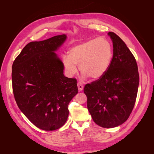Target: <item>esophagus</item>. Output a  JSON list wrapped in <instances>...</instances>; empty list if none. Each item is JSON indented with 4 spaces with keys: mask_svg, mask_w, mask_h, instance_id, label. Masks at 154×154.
Returning <instances> with one entry per match:
<instances>
[{
    "mask_svg": "<svg viewBox=\"0 0 154 154\" xmlns=\"http://www.w3.org/2000/svg\"><path fill=\"white\" fill-rule=\"evenodd\" d=\"M78 88L79 91H82L83 88V85L82 82H78Z\"/></svg>",
    "mask_w": 154,
    "mask_h": 154,
    "instance_id": "esophagus-1",
    "label": "esophagus"
}]
</instances>
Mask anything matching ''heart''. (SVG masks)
I'll use <instances>...</instances> for the list:
<instances>
[{
	"label": "heart",
	"mask_w": 154,
	"mask_h": 154,
	"mask_svg": "<svg viewBox=\"0 0 154 154\" xmlns=\"http://www.w3.org/2000/svg\"><path fill=\"white\" fill-rule=\"evenodd\" d=\"M112 57L113 46L110 40L99 37L73 46L68 57H63V64L70 76L77 72V65L83 76L96 80L108 71Z\"/></svg>",
	"instance_id": "1"
}]
</instances>
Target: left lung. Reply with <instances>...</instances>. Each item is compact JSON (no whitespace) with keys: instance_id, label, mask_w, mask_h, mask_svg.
<instances>
[{"instance_id":"obj_1","label":"left lung","mask_w":154,"mask_h":154,"mask_svg":"<svg viewBox=\"0 0 154 154\" xmlns=\"http://www.w3.org/2000/svg\"><path fill=\"white\" fill-rule=\"evenodd\" d=\"M113 57L101 78L85 85L87 109L93 121L103 128H114L128 119L137 94L139 76L136 60L127 45L113 32Z\"/></svg>"}]
</instances>
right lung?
Masks as SVG:
<instances>
[{
	"label": "right lung",
	"mask_w": 154,
	"mask_h": 154,
	"mask_svg": "<svg viewBox=\"0 0 154 154\" xmlns=\"http://www.w3.org/2000/svg\"><path fill=\"white\" fill-rule=\"evenodd\" d=\"M67 38L54 36L31 42L12 66V85L18 108L36 127L46 131L62 127L68 105L78 93L77 80L63 74V64L54 53Z\"/></svg>",
	"instance_id": "add662e5"
}]
</instances>
